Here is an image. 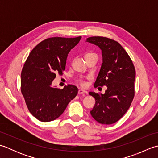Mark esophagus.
<instances>
[{"label": "esophagus", "instance_id": "1", "mask_svg": "<svg viewBox=\"0 0 158 158\" xmlns=\"http://www.w3.org/2000/svg\"><path fill=\"white\" fill-rule=\"evenodd\" d=\"M88 94V92L83 89H79L78 91V94Z\"/></svg>", "mask_w": 158, "mask_h": 158}]
</instances>
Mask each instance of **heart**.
<instances>
[{
  "label": "heart",
  "instance_id": "b5f03b06",
  "mask_svg": "<svg viewBox=\"0 0 158 158\" xmlns=\"http://www.w3.org/2000/svg\"><path fill=\"white\" fill-rule=\"evenodd\" d=\"M87 55H88V54H87ZM79 83H80V84H81V85H85V82L84 81H83V80L82 79H79Z\"/></svg>",
  "mask_w": 158,
  "mask_h": 158
}]
</instances>
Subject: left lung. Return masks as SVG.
I'll use <instances>...</instances> for the list:
<instances>
[{"label":"left lung","mask_w":158,"mask_h":158,"mask_svg":"<svg viewBox=\"0 0 158 158\" xmlns=\"http://www.w3.org/2000/svg\"><path fill=\"white\" fill-rule=\"evenodd\" d=\"M87 42L102 50V64L94 87L106 85L105 93L90 92L96 103L90 111L96 122L102 124L117 122L130 108L135 96L136 71L132 60L118 42L102 36H92Z\"/></svg>","instance_id":"8db88e82"}]
</instances>
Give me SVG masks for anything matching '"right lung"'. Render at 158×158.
Here are the masks:
<instances>
[{"label": "right lung", "instance_id": "right-lung-1", "mask_svg": "<svg viewBox=\"0 0 158 158\" xmlns=\"http://www.w3.org/2000/svg\"><path fill=\"white\" fill-rule=\"evenodd\" d=\"M81 36L52 37L39 43L30 53L21 73V92L29 111L43 122L55 120L77 96L76 86L60 89L52 86L56 74L62 75L66 58Z\"/></svg>", "mask_w": 158, "mask_h": 158}]
</instances>
